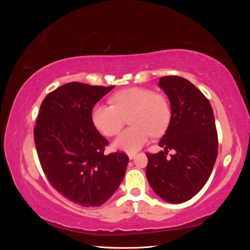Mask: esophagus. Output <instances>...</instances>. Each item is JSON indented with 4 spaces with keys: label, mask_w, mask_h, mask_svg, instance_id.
Returning a JSON list of instances; mask_svg holds the SVG:
<instances>
[{
    "label": "esophagus",
    "mask_w": 250,
    "mask_h": 250,
    "mask_svg": "<svg viewBox=\"0 0 250 250\" xmlns=\"http://www.w3.org/2000/svg\"><path fill=\"white\" fill-rule=\"evenodd\" d=\"M134 156H135V153H132V152L128 153V157H129V160H132V158H134Z\"/></svg>",
    "instance_id": "esophagus-1"
}]
</instances>
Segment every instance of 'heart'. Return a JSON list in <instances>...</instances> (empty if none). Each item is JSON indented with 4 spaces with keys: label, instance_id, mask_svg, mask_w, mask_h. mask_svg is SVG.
Here are the masks:
<instances>
[{
    "label": "heart",
    "instance_id": "heart-1",
    "mask_svg": "<svg viewBox=\"0 0 250 250\" xmlns=\"http://www.w3.org/2000/svg\"><path fill=\"white\" fill-rule=\"evenodd\" d=\"M111 104L99 103L92 110L95 127L106 137H111L129 117V128L121 132L113 142L117 149L135 152L153 135L162 134L170 121V107L166 98L143 87H130L118 92Z\"/></svg>",
    "mask_w": 250,
    "mask_h": 250
}]
</instances>
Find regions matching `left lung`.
<instances>
[{"instance_id": "8db88e82", "label": "left lung", "mask_w": 250, "mask_h": 250, "mask_svg": "<svg viewBox=\"0 0 250 250\" xmlns=\"http://www.w3.org/2000/svg\"><path fill=\"white\" fill-rule=\"evenodd\" d=\"M171 105L169 126L158 145L165 151L147 153L146 176L153 191L170 203L197 194L210 175L218 154V134L209 101L193 83L179 76L158 82ZM169 149L176 153L167 158Z\"/></svg>"}]
</instances>
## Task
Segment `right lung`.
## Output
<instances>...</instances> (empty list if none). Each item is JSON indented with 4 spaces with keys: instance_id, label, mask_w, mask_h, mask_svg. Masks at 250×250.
<instances>
[{
    "instance_id": "right-lung-1",
    "label": "right lung",
    "mask_w": 250,
    "mask_h": 250,
    "mask_svg": "<svg viewBox=\"0 0 250 250\" xmlns=\"http://www.w3.org/2000/svg\"><path fill=\"white\" fill-rule=\"evenodd\" d=\"M115 86L69 82L44 98L34 128L42 168L51 186L81 207H100L117 191L129 158L104 154L107 140L96 129L92 110Z\"/></svg>"
}]
</instances>
